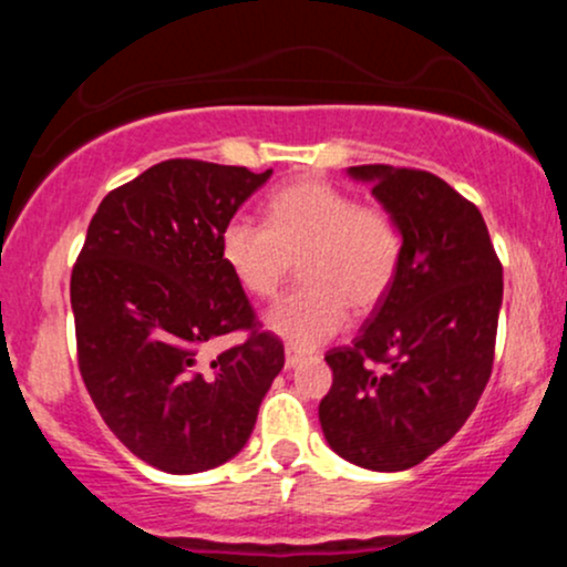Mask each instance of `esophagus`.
Here are the masks:
<instances>
[{"instance_id": "1", "label": "esophagus", "mask_w": 567, "mask_h": 567, "mask_svg": "<svg viewBox=\"0 0 567 567\" xmlns=\"http://www.w3.org/2000/svg\"><path fill=\"white\" fill-rule=\"evenodd\" d=\"M303 360H306V354H303L301 349H296V347H288V349H285V368H288V370L298 368V365H301Z\"/></svg>"}]
</instances>
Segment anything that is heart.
<instances>
[{"instance_id":"1","label":"heart","mask_w":567,"mask_h":567,"mask_svg":"<svg viewBox=\"0 0 567 567\" xmlns=\"http://www.w3.org/2000/svg\"><path fill=\"white\" fill-rule=\"evenodd\" d=\"M220 261L252 298L279 290L298 258V282L266 315V328L290 347L333 338L357 311L383 301L400 266L402 237L379 205H357L341 188L298 181L266 199V226L234 216L218 237Z\"/></svg>"}]
</instances>
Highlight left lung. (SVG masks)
Listing matches in <instances>:
<instances>
[{
  "label": "left lung",
  "instance_id": "8db88e82",
  "mask_svg": "<svg viewBox=\"0 0 567 567\" xmlns=\"http://www.w3.org/2000/svg\"><path fill=\"white\" fill-rule=\"evenodd\" d=\"M402 234L396 277L351 347L324 354L320 402L341 458L402 472L466 424L493 370L504 277L483 213L426 171L349 167Z\"/></svg>",
  "mask_w": 567,
  "mask_h": 567
}]
</instances>
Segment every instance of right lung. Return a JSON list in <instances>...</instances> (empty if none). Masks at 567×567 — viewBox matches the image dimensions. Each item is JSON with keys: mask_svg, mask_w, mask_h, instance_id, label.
Returning a JSON list of instances; mask_svg holds the SVG:
<instances>
[{"mask_svg": "<svg viewBox=\"0 0 567 567\" xmlns=\"http://www.w3.org/2000/svg\"><path fill=\"white\" fill-rule=\"evenodd\" d=\"M271 171L167 159L97 205L71 271L80 373L116 440L171 474L216 470L245 447L285 365L220 261V229ZM250 329L239 348L204 347Z\"/></svg>", "mask_w": 567, "mask_h": 567, "instance_id": "right-lung-1", "label": "right lung"}]
</instances>
